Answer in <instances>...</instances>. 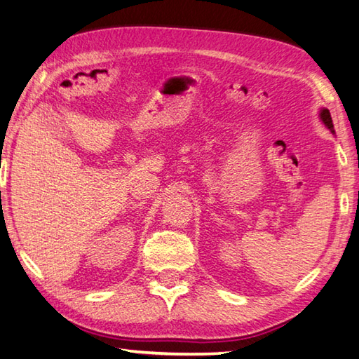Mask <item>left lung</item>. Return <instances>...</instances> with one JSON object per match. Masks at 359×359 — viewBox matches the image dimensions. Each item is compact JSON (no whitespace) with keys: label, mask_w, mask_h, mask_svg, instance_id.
I'll use <instances>...</instances> for the list:
<instances>
[{"label":"left lung","mask_w":359,"mask_h":359,"mask_svg":"<svg viewBox=\"0 0 359 359\" xmlns=\"http://www.w3.org/2000/svg\"><path fill=\"white\" fill-rule=\"evenodd\" d=\"M320 118H322V121H324V124L327 126V128L332 130V132H334V128H333V121H332V115H330V111L327 110V109H324L320 111Z\"/></svg>","instance_id":"left-lung-1"}]
</instances>
